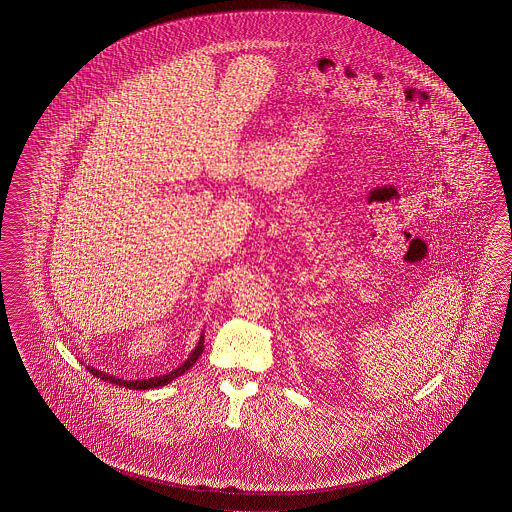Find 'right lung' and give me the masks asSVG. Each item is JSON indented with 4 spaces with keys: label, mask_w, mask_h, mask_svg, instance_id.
I'll list each match as a JSON object with an SVG mask.
<instances>
[{
    "label": "right lung",
    "mask_w": 512,
    "mask_h": 512,
    "mask_svg": "<svg viewBox=\"0 0 512 512\" xmlns=\"http://www.w3.org/2000/svg\"><path fill=\"white\" fill-rule=\"evenodd\" d=\"M202 351H204V334H201L197 347L189 353V357H187L184 364H180V366H178L176 370H172V372L165 373V375H159V377H150V379L127 381L124 377H114V375H110V373L107 372H101V370H97V368H93V366H88V370H90L95 377H99V379H103V381H110V383L120 385V387L133 388V390H150V388L165 387V385H169L171 381H174L176 377L184 375V373H186L187 370H189V368L199 360V357L202 355Z\"/></svg>",
    "instance_id": "1"
}]
</instances>
